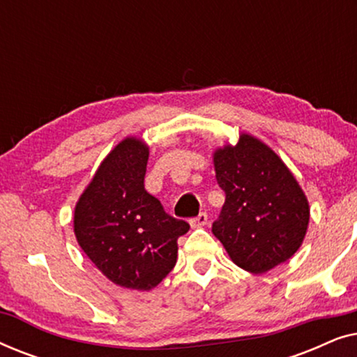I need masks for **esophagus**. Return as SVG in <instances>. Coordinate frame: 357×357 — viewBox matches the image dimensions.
<instances>
[{
	"label": "esophagus",
	"mask_w": 357,
	"mask_h": 357,
	"mask_svg": "<svg viewBox=\"0 0 357 357\" xmlns=\"http://www.w3.org/2000/svg\"><path fill=\"white\" fill-rule=\"evenodd\" d=\"M190 224H192V227L206 226V224H208V214L206 213H199L197 218H193L192 221H190Z\"/></svg>",
	"instance_id": "esophagus-1"
}]
</instances>
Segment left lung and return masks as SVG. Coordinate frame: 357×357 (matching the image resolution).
<instances>
[{
  "label": "left lung",
  "instance_id": "obj_1",
  "mask_svg": "<svg viewBox=\"0 0 357 357\" xmlns=\"http://www.w3.org/2000/svg\"><path fill=\"white\" fill-rule=\"evenodd\" d=\"M214 170L226 193L213 234L242 270L261 275L299 250L310 209L294 175L255 136L214 151Z\"/></svg>",
  "mask_w": 357,
  "mask_h": 357
}]
</instances>
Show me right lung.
I'll return each instance as SVG.
<instances>
[{"label": "right lung", "instance_id": "obj_1", "mask_svg": "<svg viewBox=\"0 0 357 357\" xmlns=\"http://www.w3.org/2000/svg\"><path fill=\"white\" fill-rule=\"evenodd\" d=\"M148 158L143 141L125 138L102 160L75 208L76 241L86 255L112 282L138 291L153 289L172 271L177 238L190 229L146 192Z\"/></svg>", "mask_w": 357, "mask_h": 357}]
</instances>
